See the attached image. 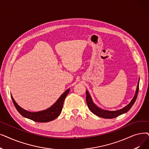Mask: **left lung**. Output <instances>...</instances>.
Instances as JSON below:
<instances>
[{
	"label": "left lung",
	"mask_w": 149,
	"mask_h": 149,
	"mask_svg": "<svg viewBox=\"0 0 149 149\" xmlns=\"http://www.w3.org/2000/svg\"><path fill=\"white\" fill-rule=\"evenodd\" d=\"M139 80L138 83L137 88H136V90L134 96L133 98V99L132 100V101L130 102V103L124 108L119 109V110L107 111L99 108L97 106H96L94 104V102H93L91 97L89 93L86 90V103H87L88 107L91 111L93 113H94V114H95L96 116H99V117H100L102 118H106V119H113V118L118 117V116L124 113H125L128 111L130 110V109L133 105L136 100L137 96H138V94L139 91Z\"/></svg>",
	"instance_id": "1"
}]
</instances>
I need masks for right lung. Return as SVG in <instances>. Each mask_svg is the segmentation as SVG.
<instances>
[{"instance_id":"obj_1","label":"right lung","mask_w":149,"mask_h":149,"mask_svg":"<svg viewBox=\"0 0 149 149\" xmlns=\"http://www.w3.org/2000/svg\"><path fill=\"white\" fill-rule=\"evenodd\" d=\"M69 91L70 89H67L52 106L47 109L38 112H30L25 110L17 104L11 95V97L17 111L24 117L38 122H47L54 120L60 114L63 109L64 100Z\"/></svg>"}]
</instances>
